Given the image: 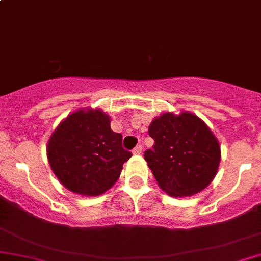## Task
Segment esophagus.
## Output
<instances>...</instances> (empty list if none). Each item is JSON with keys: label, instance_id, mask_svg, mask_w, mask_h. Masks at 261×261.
<instances>
[{"label": "esophagus", "instance_id": "1", "mask_svg": "<svg viewBox=\"0 0 261 261\" xmlns=\"http://www.w3.org/2000/svg\"><path fill=\"white\" fill-rule=\"evenodd\" d=\"M141 152H143V146H141V145H138V146L134 147L133 154H135V155H140Z\"/></svg>", "mask_w": 261, "mask_h": 261}]
</instances>
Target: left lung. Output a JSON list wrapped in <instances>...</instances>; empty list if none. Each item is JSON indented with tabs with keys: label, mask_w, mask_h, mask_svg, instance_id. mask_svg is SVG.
<instances>
[{
	"label": "left lung",
	"mask_w": 261,
	"mask_h": 261,
	"mask_svg": "<svg viewBox=\"0 0 261 261\" xmlns=\"http://www.w3.org/2000/svg\"><path fill=\"white\" fill-rule=\"evenodd\" d=\"M154 139L145 158L158 186L172 197H189L213 180L221 147L211 128L192 112H165L149 126Z\"/></svg>",
	"instance_id": "1"
}]
</instances>
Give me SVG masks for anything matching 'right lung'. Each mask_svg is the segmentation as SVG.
I'll return each mask as SVG.
<instances>
[{"label": "right lung", "mask_w": 261, "mask_h": 261, "mask_svg": "<svg viewBox=\"0 0 261 261\" xmlns=\"http://www.w3.org/2000/svg\"><path fill=\"white\" fill-rule=\"evenodd\" d=\"M111 117L98 109H80L50 135L46 154L50 168L70 192L94 197L117 181L131 152L122 135L111 130Z\"/></svg>", "instance_id": "obj_1"}]
</instances>
